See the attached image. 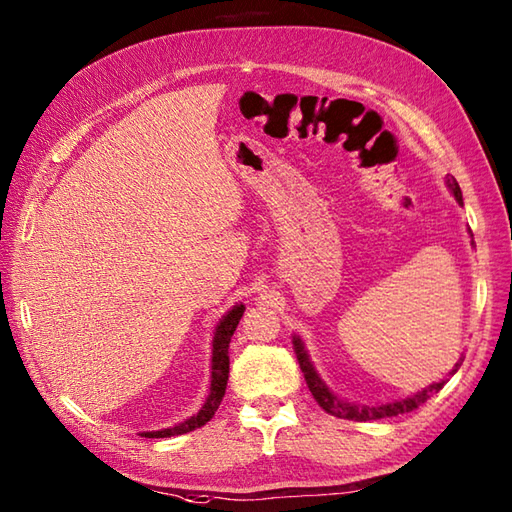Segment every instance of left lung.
Instances as JSON below:
<instances>
[{"label":"left lung","instance_id":"obj_1","mask_svg":"<svg viewBox=\"0 0 512 512\" xmlns=\"http://www.w3.org/2000/svg\"><path fill=\"white\" fill-rule=\"evenodd\" d=\"M447 187L453 193V198L462 204V191H460L458 180H455L453 176H447ZM292 350H295V354H297V361H299V367L303 372V378H306V383L312 391L314 400L319 402V407L328 411L330 416L345 418V420H356V422L391 418V416H400V413H409L413 409H418L422 402H427L433 394H438V391L449 383V378L455 372H458L462 361H464V356H460V361L455 363V367L449 372V378H442V380H438V383H431L429 387H424V389L416 391V394H411L407 398L380 402V405H356V402H350V400L341 398L339 394H334V391L328 385H325V380L319 376L317 367L312 365V358L306 350V343L301 341L299 334H292Z\"/></svg>","mask_w":512,"mask_h":512}]
</instances>
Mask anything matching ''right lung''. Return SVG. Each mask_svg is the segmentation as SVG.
Instances as JSON below:
<instances>
[{
    "label": "right lung",
    "instance_id": "obj_1",
    "mask_svg": "<svg viewBox=\"0 0 512 512\" xmlns=\"http://www.w3.org/2000/svg\"><path fill=\"white\" fill-rule=\"evenodd\" d=\"M244 310H246L244 303H235V306L228 310L215 325L213 347H211V387H209V396H206L202 409L198 413H193L191 418L173 424V427L158 429V431H143V433H138V436H143V438L182 436V433H189L193 429L204 427V424L215 416V411H217V407H220V402L224 398L226 380H228V343H231V336L237 328L239 319H242Z\"/></svg>",
    "mask_w": 512,
    "mask_h": 512
}]
</instances>
